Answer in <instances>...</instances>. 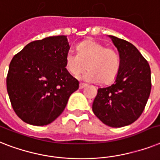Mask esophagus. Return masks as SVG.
Returning <instances> with one entry per match:
<instances>
[{
  "mask_svg": "<svg viewBox=\"0 0 160 160\" xmlns=\"http://www.w3.org/2000/svg\"><path fill=\"white\" fill-rule=\"evenodd\" d=\"M88 86V84L86 83H82V82H80V84H79V88L80 89H82V88H84L85 87Z\"/></svg>",
  "mask_w": 160,
  "mask_h": 160,
  "instance_id": "1",
  "label": "esophagus"
}]
</instances>
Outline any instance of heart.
<instances>
[{
  "instance_id": "heart-1",
  "label": "heart",
  "mask_w": 160,
  "mask_h": 160,
  "mask_svg": "<svg viewBox=\"0 0 160 160\" xmlns=\"http://www.w3.org/2000/svg\"><path fill=\"white\" fill-rule=\"evenodd\" d=\"M86 64L88 70L82 76L83 80L108 84L114 81L118 74L121 58L114 48L87 39L77 45V53H66L65 68L71 75L78 77L85 70Z\"/></svg>"
}]
</instances>
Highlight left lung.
Segmentation results:
<instances>
[{"label":"left lung","mask_w":160,"mask_h":160,"mask_svg":"<svg viewBox=\"0 0 160 160\" xmlns=\"http://www.w3.org/2000/svg\"><path fill=\"white\" fill-rule=\"evenodd\" d=\"M119 52L121 66L115 82L98 88L94 114L105 125L122 127L135 122L145 109L151 91L150 68L130 42L109 35Z\"/></svg>","instance_id":"obj_1"}]
</instances>
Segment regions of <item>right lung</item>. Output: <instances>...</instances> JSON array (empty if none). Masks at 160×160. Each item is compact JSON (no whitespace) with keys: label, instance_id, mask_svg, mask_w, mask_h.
Instances as JSON below:
<instances>
[{"label":"right lung","instance_id":"add662e5","mask_svg":"<svg viewBox=\"0 0 160 160\" xmlns=\"http://www.w3.org/2000/svg\"><path fill=\"white\" fill-rule=\"evenodd\" d=\"M67 36L30 42L11 60L6 88L15 114L25 123L46 126L62 114L79 82L65 68Z\"/></svg>","mask_w":160,"mask_h":160}]
</instances>
